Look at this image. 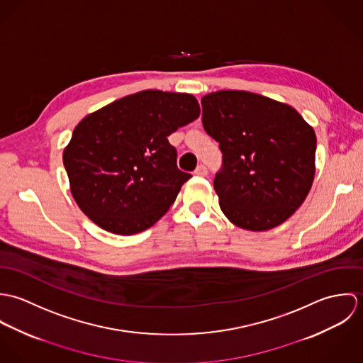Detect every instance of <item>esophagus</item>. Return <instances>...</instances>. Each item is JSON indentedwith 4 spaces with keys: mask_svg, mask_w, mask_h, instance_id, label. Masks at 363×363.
Listing matches in <instances>:
<instances>
[{
    "mask_svg": "<svg viewBox=\"0 0 363 363\" xmlns=\"http://www.w3.org/2000/svg\"><path fill=\"white\" fill-rule=\"evenodd\" d=\"M194 173H196L197 176H207L208 170L207 167H206V164H199L197 169L194 170Z\"/></svg>",
    "mask_w": 363,
    "mask_h": 363,
    "instance_id": "1",
    "label": "esophagus"
}]
</instances>
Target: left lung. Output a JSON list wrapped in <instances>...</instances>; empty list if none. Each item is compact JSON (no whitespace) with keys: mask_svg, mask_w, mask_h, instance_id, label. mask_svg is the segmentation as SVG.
I'll list each match as a JSON object with an SVG mask.
<instances>
[{"mask_svg":"<svg viewBox=\"0 0 363 363\" xmlns=\"http://www.w3.org/2000/svg\"><path fill=\"white\" fill-rule=\"evenodd\" d=\"M201 104L204 130L222 151L213 189L225 216L255 232L285 222L313 184V127L292 106L246 91L212 92Z\"/></svg>","mask_w":363,"mask_h":363,"instance_id":"1","label":"left lung"}]
</instances>
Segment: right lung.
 Returning <instances> with one entry per match:
<instances>
[{
    "instance_id": "1",
    "label": "right lung",
    "mask_w": 363,
    "mask_h": 363,
    "mask_svg": "<svg viewBox=\"0 0 363 363\" xmlns=\"http://www.w3.org/2000/svg\"><path fill=\"white\" fill-rule=\"evenodd\" d=\"M200 111L193 95L148 89L84 117L62 152L81 211L116 235L151 228L191 177L177 169L167 137Z\"/></svg>"
}]
</instances>
